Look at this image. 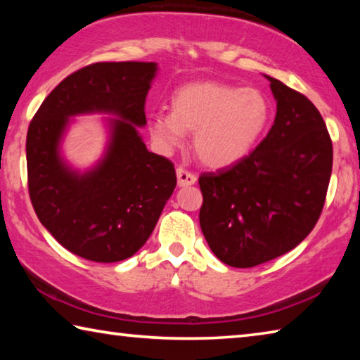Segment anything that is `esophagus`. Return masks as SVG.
<instances>
[{
	"label": "esophagus",
	"instance_id": "obj_1",
	"mask_svg": "<svg viewBox=\"0 0 360 360\" xmlns=\"http://www.w3.org/2000/svg\"><path fill=\"white\" fill-rule=\"evenodd\" d=\"M176 174H178V184L179 187H187V186H193L197 182V176L193 173L188 172L186 168H178L176 169Z\"/></svg>",
	"mask_w": 360,
	"mask_h": 360
}]
</instances>
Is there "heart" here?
<instances>
[{
  "label": "heart",
  "instance_id": "1",
  "mask_svg": "<svg viewBox=\"0 0 360 360\" xmlns=\"http://www.w3.org/2000/svg\"><path fill=\"white\" fill-rule=\"evenodd\" d=\"M268 119L270 105L257 89L197 81L176 89L169 112H152L148 129L165 152L182 146L186 131L193 133V150L200 162L222 168L252 149Z\"/></svg>",
  "mask_w": 360,
  "mask_h": 360
}]
</instances>
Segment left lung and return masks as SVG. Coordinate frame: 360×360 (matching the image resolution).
<instances>
[{
	"instance_id": "obj_1",
	"label": "left lung",
	"mask_w": 360,
	"mask_h": 360,
	"mask_svg": "<svg viewBox=\"0 0 360 360\" xmlns=\"http://www.w3.org/2000/svg\"><path fill=\"white\" fill-rule=\"evenodd\" d=\"M268 81L276 98L268 135L249 155L198 178L200 227L216 257L236 268L300 245L318 222L332 174V139L318 109L278 79Z\"/></svg>"
}]
</instances>
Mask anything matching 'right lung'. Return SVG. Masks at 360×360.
Returning <instances> with one entry per match:
<instances>
[{"label": "right lung", "instance_id": "1", "mask_svg": "<svg viewBox=\"0 0 360 360\" xmlns=\"http://www.w3.org/2000/svg\"><path fill=\"white\" fill-rule=\"evenodd\" d=\"M155 63L100 62L65 77L42 101L27 133L28 193L36 216L79 257L111 264L131 257L154 230L176 187L173 162L146 149V96ZM117 113L108 154L77 175L58 155L68 117Z\"/></svg>", "mask_w": 360, "mask_h": 360}]
</instances>
